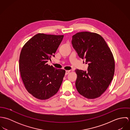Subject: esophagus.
<instances>
[{
  "mask_svg": "<svg viewBox=\"0 0 130 130\" xmlns=\"http://www.w3.org/2000/svg\"><path fill=\"white\" fill-rule=\"evenodd\" d=\"M70 73V71H66V75L69 74Z\"/></svg>",
  "mask_w": 130,
  "mask_h": 130,
  "instance_id": "34e87169",
  "label": "esophagus"
}]
</instances>
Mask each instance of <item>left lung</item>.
Instances as JSON below:
<instances>
[{
    "mask_svg": "<svg viewBox=\"0 0 130 130\" xmlns=\"http://www.w3.org/2000/svg\"><path fill=\"white\" fill-rule=\"evenodd\" d=\"M72 43L78 56L89 65L87 72L75 70L77 92L89 99L100 97L109 86L115 73L110 48L100 35L88 31L74 35Z\"/></svg>",
    "mask_w": 130,
    "mask_h": 130,
    "instance_id": "obj_1",
    "label": "left lung"
}]
</instances>
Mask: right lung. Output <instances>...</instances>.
<instances>
[{
    "mask_svg": "<svg viewBox=\"0 0 130 130\" xmlns=\"http://www.w3.org/2000/svg\"><path fill=\"white\" fill-rule=\"evenodd\" d=\"M63 35L38 34L23 46L19 56L21 79L27 92L41 100L56 94L62 84L66 71L46 63L54 56Z\"/></svg>",
    "mask_w": 130,
    "mask_h": 130,
    "instance_id": "obj_1",
    "label": "right lung"
}]
</instances>
